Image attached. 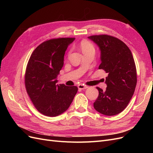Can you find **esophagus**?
Wrapping results in <instances>:
<instances>
[{"instance_id": "34e87169", "label": "esophagus", "mask_w": 153, "mask_h": 153, "mask_svg": "<svg viewBox=\"0 0 153 153\" xmlns=\"http://www.w3.org/2000/svg\"><path fill=\"white\" fill-rule=\"evenodd\" d=\"M78 87L79 89H87V88H88L87 86H86L84 84H79L78 85Z\"/></svg>"}]
</instances>
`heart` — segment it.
<instances>
[{
    "label": "heart",
    "mask_w": 153,
    "mask_h": 153,
    "mask_svg": "<svg viewBox=\"0 0 153 153\" xmlns=\"http://www.w3.org/2000/svg\"><path fill=\"white\" fill-rule=\"evenodd\" d=\"M81 48L82 52H84L85 51L92 50L93 49V47H92V45L90 43L87 42V41H84V42L81 43Z\"/></svg>",
    "instance_id": "heart-1"
}]
</instances>
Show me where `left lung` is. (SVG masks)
Returning a JSON list of instances; mask_svg holds the SVG:
<instances>
[{
    "label": "left lung",
    "instance_id": "left-lung-1",
    "mask_svg": "<svg viewBox=\"0 0 153 153\" xmlns=\"http://www.w3.org/2000/svg\"><path fill=\"white\" fill-rule=\"evenodd\" d=\"M100 50V69L108 74L105 91L97 87L99 95L94 108L105 115H115L123 111L134 94L137 85V69L131 50L120 39L108 35L88 37Z\"/></svg>",
    "mask_w": 153,
    "mask_h": 153
}]
</instances>
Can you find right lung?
Returning <instances> with one entry per match:
<instances>
[{
	"label": "right lung",
	"mask_w": 153,
	"mask_h": 153,
	"mask_svg": "<svg viewBox=\"0 0 153 153\" xmlns=\"http://www.w3.org/2000/svg\"><path fill=\"white\" fill-rule=\"evenodd\" d=\"M75 39L62 38L45 41L34 50L27 64V92L35 108L47 116L55 117L65 112L77 92L76 86L57 84L66 50Z\"/></svg>",
	"instance_id": "1"
}]
</instances>
